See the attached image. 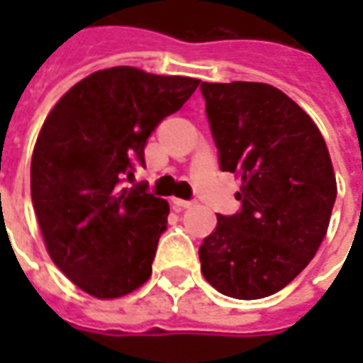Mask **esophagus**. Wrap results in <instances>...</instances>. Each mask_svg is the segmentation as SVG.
I'll return each mask as SVG.
<instances>
[{
    "instance_id": "1",
    "label": "esophagus",
    "mask_w": 363,
    "mask_h": 363,
    "mask_svg": "<svg viewBox=\"0 0 363 363\" xmlns=\"http://www.w3.org/2000/svg\"><path fill=\"white\" fill-rule=\"evenodd\" d=\"M173 206L174 208H181V210H186V208H192L194 202H190V200H181V198H173Z\"/></svg>"
}]
</instances>
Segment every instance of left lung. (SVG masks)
<instances>
[{"label":"left lung","mask_w":363,"mask_h":363,"mask_svg":"<svg viewBox=\"0 0 363 363\" xmlns=\"http://www.w3.org/2000/svg\"><path fill=\"white\" fill-rule=\"evenodd\" d=\"M221 171L241 179L243 210L218 216L200 245L202 274L223 296H272L327 235L336 177L311 116L267 83H202Z\"/></svg>","instance_id":"1"}]
</instances>
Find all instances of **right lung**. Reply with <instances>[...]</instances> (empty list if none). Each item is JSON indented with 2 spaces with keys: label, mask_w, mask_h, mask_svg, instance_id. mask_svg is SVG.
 <instances>
[{
  "label": "right lung",
  "mask_w": 363,
  "mask_h": 363,
  "mask_svg": "<svg viewBox=\"0 0 363 363\" xmlns=\"http://www.w3.org/2000/svg\"><path fill=\"white\" fill-rule=\"evenodd\" d=\"M198 85L130 66L99 69L44 120L30 161L33 206L52 262L85 294L116 299L150 280L169 204L122 181L134 179L151 132Z\"/></svg>",
  "instance_id": "1"
}]
</instances>
